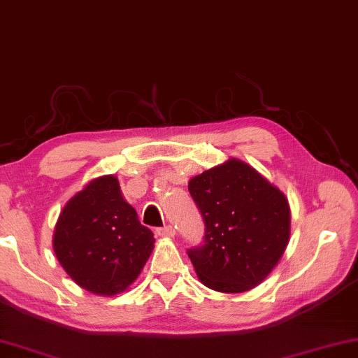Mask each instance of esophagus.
<instances>
[{"mask_svg":"<svg viewBox=\"0 0 358 358\" xmlns=\"http://www.w3.org/2000/svg\"><path fill=\"white\" fill-rule=\"evenodd\" d=\"M157 234H158L159 237H174L176 231H174L173 226H164V227H158Z\"/></svg>","mask_w":358,"mask_h":358,"instance_id":"1","label":"esophagus"}]
</instances>
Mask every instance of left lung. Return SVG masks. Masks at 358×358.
Instances as JSON below:
<instances>
[{
  "instance_id": "obj_1",
  "label": "left lung",
  "mask_w": 358,
  "mask_h": 358,
  "mask_svg": "<svg viewBox=\"0 0 358 358\" xmlns=\"http://www.w3.org/2000/svg\"><path fill=\"white\" fill-rule=\"evenodd\" d=\"M189 192L205 222L203 245L187 252L201 284L239 294L265 281L291 236L286 195L236 158L192 178Z\"/></svg>"
}]
</instances>
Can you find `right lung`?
<instances>
[{"label": "right lung", "instance_id": "obj_1", "mask_svg": "<svg viewBox=\"0 0 358 358\" xmlns=\"http://www.w3.org/2000/svg\"><path fill=\"white\" fill-rule=\"evenodd\" d=\"M153 232L124 200L117 178L90 180L61 211L56 258L72 281L96 295H116L136 281L153 250Z\"/></svg>", "mask_w": 358, "mask_h": 358}]
</instances>
